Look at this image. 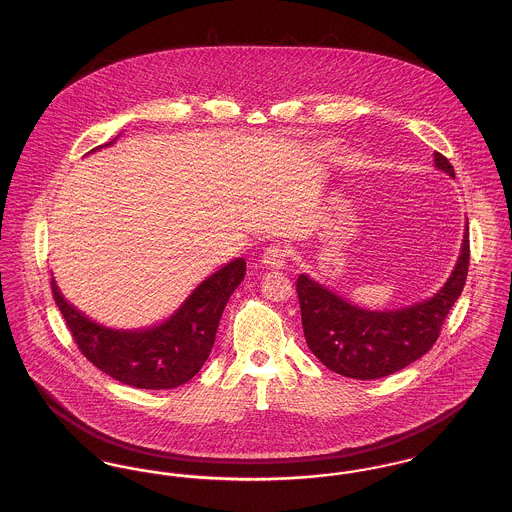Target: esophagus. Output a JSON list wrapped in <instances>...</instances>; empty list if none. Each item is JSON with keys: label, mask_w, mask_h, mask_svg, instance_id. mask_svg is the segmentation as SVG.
<instances>
[{"label": "esophagus", "mask_w": 512, "mask_h": 512, "mask_svg": "<svg viewBox=\"0 0 512 512\" xmlns=\"http://www.w3.org/2000/svg\"><path fill=\"white\" fill-rule=\"evenodd\" d=\"M286 259H288V251L286 247L280 244L268 245L263 253V265L272 270H280L286 267Z\"/></svg>", "instance_id": "obj_1"}]
</instances>
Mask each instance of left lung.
Wrapping results in <instances>:
<instances>
[{
  "mask_svg": "<svg viewBox=\"0 0 512 512\" xmlns=\"http://www.w3.org/2000/svg\"><path fill=\"white\" fill-rule=\"evenodd\" d=\"M434 157L439 171L455 178L447 157L438 151ZM468 261L466 226L461 255L443 288L434 297L397 311L361 309L299 274L295 288L309 349L322 365L357 380L384 378L411 365L438 341L443 320L463 292Z\"/></svg>",
  "mask_w": 512,
  "mask_h": 512,
  "instance_id": "1",
  "label": "left lung"
}]
</instances>
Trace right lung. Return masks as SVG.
<instances>
[{"label": "right lung", "mask_w": 512, "mask_h": 512, "mask_svg": "<svg viewBox=\"0 0 512 512\" xmlns=\"http://www.w3.org/2000/svg\"><path fill=\"white\" fill-rule=\"evenodd\" d=\"M244 276V259L230 261L205 278L171 318L146 330H113L84 317L53 278L51 292L78 349L92 365L126 386L171 390L192 380L207 361L222 311Z\"/></svg>", "instance_id": "obj_1"}]
</instances>
